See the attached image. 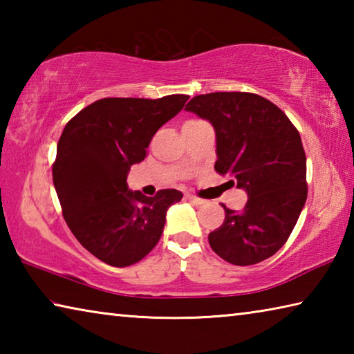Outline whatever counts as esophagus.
Returning <instances> with one entry per match:
<instances>
[{"label":"esophagus","mask_w":354,"mask_h":354,"mask_svg":"<svg viewBox=\"0 0 354 354\" xmlns=\"http://www.w3.org/2000/svg\"><path fill=\"white\" fill-rule=\"evenodd\" d=\"M185 198H187L192 205H196V206H200V205H205V200H201V198H198V196H195V195H190V194H187L185 195Z\"/></svg>","instance_id":"34e87169"}]
</instances>
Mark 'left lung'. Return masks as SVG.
Instances as JSON below:
<instances>
[{"label": "left lung", "mask_w": 354, "mask_h": 354, "mask_svg": "<svg viewBox=\"0 0 354 354\" xmlns=\"http://www.w3.org/2000/svg\"><path fill=\"white\" fill-rule=\"evenodd\" d=\"M185 111L214 127L215 170L243 189L242 211L225 207V221L209 245L234 266H253L287 242L308 198L301 137L272 101L247 92H215L192 98Z\"/></svg>", "instance_id": "left-lung-1"}]
</instances>
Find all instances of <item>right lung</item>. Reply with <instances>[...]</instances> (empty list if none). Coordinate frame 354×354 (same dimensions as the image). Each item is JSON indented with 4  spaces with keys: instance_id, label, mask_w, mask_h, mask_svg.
Returning <instances> with one entry per match:
<instances>
[{
    "instance_id": "1",
    "label": "right lung",
    "mask_w": 354,
    "mask_h": 354,
    "mask_svg": "<svg viewBox=\"0 0 354 354\" xmlns=\"http://www.w3.org/2000/svg\"><path fill=\"white\" fill-rule=\"evenodd\" d=\"M187 100V95L103 98L64 128L53 183L71 232L100 261L133 266L162 236L167 211L183 194L165 189L145 196L129 190L127 178L131 165L145 159L156 131L181 112Z\"/></svg>"
}]
</instances>
